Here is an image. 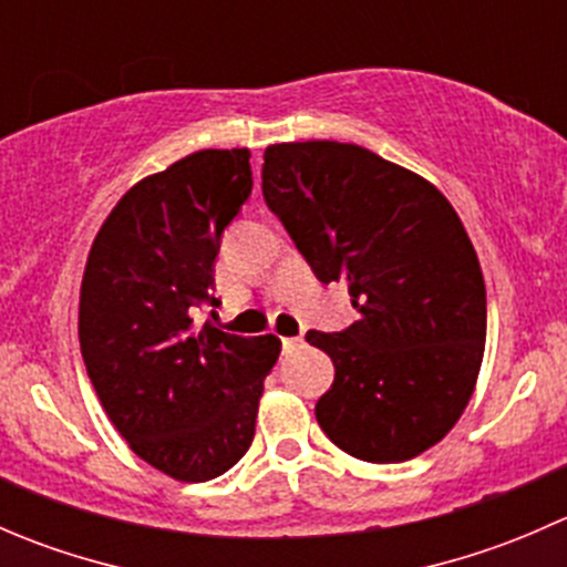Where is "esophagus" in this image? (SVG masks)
Segmentation results:
<instances>
[{
	"label": "esophagus",
	"mask_w": 567,
	"mask_h": 567,
	"mask_svg": "<svg viewBox=\"0 0 567 567\" xmlns=\"http://www.w3.org/2000/svg\"><path fill=\"white\" fill-rule=\"evenodd\" d=\"M301 346H305V340H301V337H285V340H282V348H285V353H293V351H299Z\"/></svg>",
	"instance_id": "obj_1"
}]
</instances>
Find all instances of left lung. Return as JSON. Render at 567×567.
I'll list each match as a JSON object with an SVG mask.
<instances>
[{"label": "left lung", "mask_w": 567, "mask_h": 567, "mask_svg": "<svg viewBox=\"0 0 567 567\" xmlns=\"http://www.w3.org/2000/svg\"><path fill=\"white\" fill-rule=\"evenodd\" d=\"M262 162L268 208L359 312L340 334L307 331L334 362L318 425L359 461L416 458L453 431L483 364L485 282L463 221L431 181L368 147L282 142Z\"/></svg>", "instance_id": "left-lung-1"}]
</instances>
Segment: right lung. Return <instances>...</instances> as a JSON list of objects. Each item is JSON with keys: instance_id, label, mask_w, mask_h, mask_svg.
<instances>
[{"instance_id": "right-lung-1", "label": "right lung", "mask_w": 567, "mask_h": 567, "mask_svg": "<svg viewBox=\"0 0 567 567\" xmlns=\"http://www.w3.org/2000/svg\"><path fill=\"white\" fill-rule=\"evenodd\" d=\"M251 192L247 147L197 151L120 197L79 293V346L128 447L181 483L236 466L255 439L262 381L282 342L197 323L214 299L225 227Z\"/></svg>"}]
</instances>
